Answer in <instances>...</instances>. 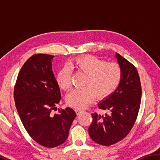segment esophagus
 Returning a JSON list of instances; mask_svg holds the SVG:
<instances>
[{"instance_id":"esophagus-1","label":"esophagus","mask_w":160,"mask_h":160,"mask_svg":"<svg viewBox=\"0 0 160 160\" xmlns=\"http://www.w3.org/2000/svg\"><path fill=\"white\" fill-rule=\"evenodd\" d=\"M75 112H76L77 115H79V114H80L81 113L83 112V111L80 110V109H75Z\"/></svg>"}]
</instances>
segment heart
<instances>
[{"label": "heart", "instance_id": "heart-1", "mask_svg": "<svg viewBox=\"0 0 160 160\" xmlns=\"http://www.w3.org/2000/svg\"><path fill=\"white\" fill-rule=\"evenodd\" d=\"M74 69L87 76L85 89H74L67 94L68 106L84 109L94 101L95 96L105 99L114 92L122 79V70L116 63H107L94 56L86 55L70 61L66 68L59 70L56 82L59 88L67 90L71 85L70 70Z\"/></svg>", "mask_w": 160, "mask_h": 160}]
</instances>
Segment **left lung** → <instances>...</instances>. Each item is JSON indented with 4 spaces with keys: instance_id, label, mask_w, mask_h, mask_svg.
I'll return each instance as SVG.
<instances>
[{
    "instance_id": "left-lung-1",
    "label": "left lung",
    "mask_w": 160,
    "mask_h": 160,
    "mask_svg": "<svg viewBox=\"0 0 160 160\" xmlns=\"http://www.w3.org/2000/svg\"><path fill=\"white\" fill-rule=\"evenodd\" d=\"M122 70V79L116 90L98 103L100 109L110 114H92V122L88 128L90 136L99 145L109 146L123 140L133 126L141 101V85L138 72L129 61L116 53Z\"/></svg>"
}]
</instances>
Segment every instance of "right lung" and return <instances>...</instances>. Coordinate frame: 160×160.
I'll use <instances>...</instances> for the list:
<instances>
[{
	"label": "right lung",
	"mask_w": 160,
	"mask_h": 160,
	"mask_svg": "<svg viewBox=\"0 0 160 160\" xmlns=\"http://www.w3.org/2000/svg\"><path fill=\"white\" fill-rule=\"evenodd\" d=\"M53 56L36 54L19 72L14 90L16 109L27 132L44 147H57L66 141L76 116L67 107L51 115L60 102V88L52 70Z\"/></svg>",
	"instance_id": "1"
}]
</instances>
